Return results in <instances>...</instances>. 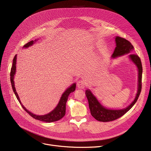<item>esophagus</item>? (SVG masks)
Returning <instances> with one entry per match:
<instances>
[{"instance_id": "esophagus-1", "label": "esophagus", "mask_w": 151, "mask_h": 151, "mask_svg": "<svg viewBox=\"0 0 151 151\" xmlns=\"http://www.w3.org/2000/svg\"><path fill=\"white\" fill-rule=\"evenodd\" d=\"M85 85H86V83L83 80H79L77 81V83H76L77 87L80 89H84L85 88Z\"/></svg>"}]
</instances>
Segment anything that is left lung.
I'll list each match as a JSON object with an SVG mask.
<instances>
[{
	"mask_svg": "<svg viewBox=\"0 0 151 151\" xmlns=\"http://www.w3.org/2000/svg\"><path fill=\"white\" fill-rule=\"evenodd\" d=\"M116 47L113 54V58H116L125 54L129 53L131 50H133V46L132 43L127 40L124 38L116 37ZM129 57L130 59L135 63L138 69V89L135 99L128 107L125 109L121 110L108 109L101 105L99 101L94 97V96H93V94L89 90H86L85 93L87 99L88 100L91 113L96 120L105 122L117 119L118 118L122 117L127 112L129 111L137 102L142 88V63L139 57L137 54H131L129 55Z\"/></svg>",
	"mask_w": 151,
	"mask_h": 151,
	"instance_id": "left-lung-1",
	"label": "left lung"
}]
</instances>
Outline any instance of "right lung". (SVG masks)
Segmentation results:
<instances>
[{
    "mask_svg": "<svg viewBox=\"0 0 151 151\" xmlns=\"http://www.w3.org/2000/svg\"><path fill=\"white\" fill-rule=\"evenodd\" d=\"M36 42V40H35ZM34 41L32 40L29 42H28L27 43H26V45H24V47H27L31 45H32L34 44ZM16 63H17V55H14L13 60V65L12 67L11 68V71H10V81L12 83V89L13 91L15 94L16 97H17L18 100L19 101V102L20 103V104L21 105V106L22 107V108L24 109L33 118L37 120H39L43 122H55L59 121L60 119L65 116V110H66V102L67 101L68 96L70 95V93L73 92L75 91V88H76V84L75 83L73 84V85H71L70 86V88H68L65 92L62 94V96L60 98V101L58 105L57 106V107L55 108L53 111L48 114H45V115H43V116H37L35 115L34 114H32V113L29 112L28 110H27L24 106L21 103V101L19 99L18 95L15 89V87H14V76L15 75L16 73Z\"/></svg>",
    "mask_w": 151,
    "mask_h": 151,
    "instance_id": "right-lung-1",
    "label": "right lung"
}]
</instances>
